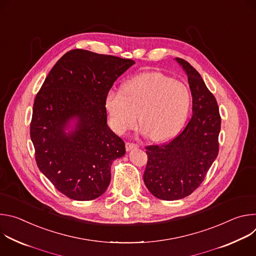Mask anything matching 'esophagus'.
<instances>
[{
    "instance_id": "obj_1",
    "label": "esophagus",
    "mask_w": 256,
    "mask_h": 256,
    "mask_svg": "<svg viewBox=\"0 0 256 256\" xmlns=\"http://www.w3.org/2000/svg\"><path fill=\"white\" fill-rule=\"evenodd\" d=\"M138 144H134V142H126V151H132L134 149H138Z\"/></svg>"
}]
</instances>
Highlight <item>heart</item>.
<instances>
[{
	"mask_svg": "<svg viewBox=\"0 0 256 256\" xmlns=\"http://www.w3.org/2000/svg\"><path fill=\"white\" fill-rule=\"evenodd\" d=\"M190 106L188 87L159 72H142L128 80L122 91H109L105 98L109 126L116 134L134 128L138 114L142 132L158 142L182 128Z\"/></svg>",
	"mask_w": 256,
	"mask_h": 256,
	"instance_id": "b5f03b06",
	"label": "heart"
}]
</instances>
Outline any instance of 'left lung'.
<instances>
[{
    "label": "left lung",
    "instance_id": "1",
    "mask_svg": "<svg viewBox=\"0 0 256 256\" xmlns=\"http://www.w3.org/2000/svg\"><path fill=\"white\" fill-rule=\"evenodd\" d=\"M186 72L192 96V116L174 140L146 149L148 163L144 182L149 192L163 200L192 194L204 181L218 153L221 118L214 96L200 72L186 60L175 58Z\"/></svg>",
    "mask_w": 256,
    "mask_h": 256
}]
</instances>
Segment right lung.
<instances>
[{
  "label": "right lung",
  "instance_id": "1",
  "mask_svg": "<svg viewBox=\"0 0 256 256\" xmlns=\"http://www.w3.org/2000/svg\"><path fill=\"white\" fill-rule=\"evenodd\" d=\"M132 60L85 50L64 54L33 104L30 138L40 170L75 200L105 192L112 162L126 154L124 140L107 124L105 98Z\"/></svg>",
  "mask_w": 256,
  "mask_h": 256
}]
</instances>
